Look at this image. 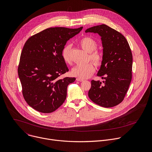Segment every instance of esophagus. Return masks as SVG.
<instances>
[{
    "instance_id": "34e87169",
    "label": "esophagus",
    "mask_w": 152,
    "mask_h": 152,
    "mask_svg": "<svg viewBox=\"0 0 152 152\" xmlns=\"http://www.w3.org/2000/svg\"><path fill=\"white\" fill-rule=\"evenodd\" d=\"M76 80H77V81H79V82H83V79H80V78H77V79H76Z\"/></svg>"
}]
</instances>
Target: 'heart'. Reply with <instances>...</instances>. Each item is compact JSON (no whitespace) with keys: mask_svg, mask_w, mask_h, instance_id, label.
<instances>
[{"mask_svg":"<svg viewBox=\"0 0 152 152\" xmlns=\"http://www.w3.org/2000/svg\"><path fill=\"white\" fill-rule=\"evenodd\" d=\"M81 47L85 50L89 54V58L94 64L97 66L102 62V56L95 49L97 48L96 42L91 37H85L80 41ZM71 44L66 45L62 49L61 56L64 61L67 64H71L72 58L70 51ZM95 69L92 63H88L85 65H77L75 66L71 71V74L80 79H87L91 76L95 72Z\"/></svg>","mask_w":152,"mask_h":152,"instance_id":"heart-1","label":"heart"}]
</instances>
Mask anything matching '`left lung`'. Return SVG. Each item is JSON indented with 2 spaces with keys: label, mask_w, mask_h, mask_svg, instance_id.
<instances>
[{
  "label": "left lung",
  "mask_w": 152,
  "mask_h": 152,
  "mask_svg": "<svg viewBox=\"0 0 152 152\" xmlns=\"http://www.w3.org/2000/svg\"><path fill=\"white\" fill-rule=\"evenodd\" d=\"M85 33L98 34L103 48L97 76L104 80H91L88 96L100 106L114 107L122 102L131 81L132 55L129 45L121 33L105 24L90 27Z\"/></svg>",
  "instance_id": "obj_1"
}]
</instances>
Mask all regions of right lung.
Here are the masks:
<instances>
[{
    "label": "right lung",
    "instance_id": "add662e5",
    "mask_svg": "<svg viewBox=\"0 0 152 152\" xmlns=\"http://www.w3.org/2000/svg\"><path fill=\"white\" fill-rule=\"evenodd\" d=\"M82 28H49L32 36L25 43L18 73L23 96L34 110L52 113L64 102L67 86L76 78L60 77L69 71L61 51L67 42Z\"/></svg>",
    "mask_w": 152,
    "mask_h": 152
}]
</instances>
